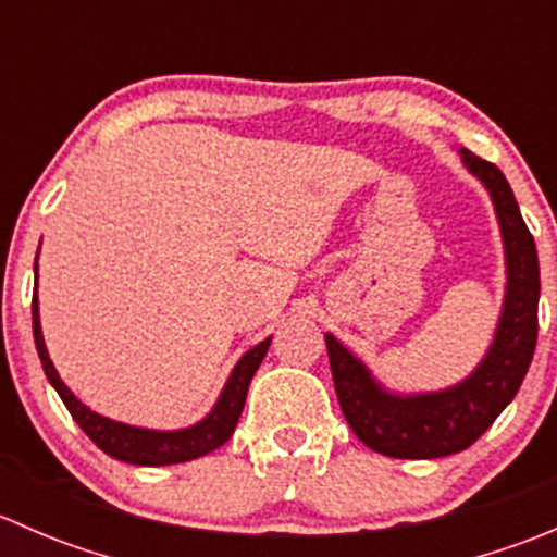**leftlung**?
<instances>
[{
  "label": "left lung",
  "mask_w": 557,
  "mask_h": 557,
  "mask_svg": "<svg viewBox=\"0 0 557 557\" xmlns=\"http://www.w3.org/2000/svg\"><path fill=\"white\" fill-rule=\"evenodd\" d=\"M458 156L491 196L504 245L502 312L480 363L455 385L401 393L380 383L350 347L325 334L342 414L363 445L387 458H445L474 445L520 391L536 347V245L502 170L466 148H458Z\"/></svg>",
  "instance_id": "8db88e82"
}]
</instances>
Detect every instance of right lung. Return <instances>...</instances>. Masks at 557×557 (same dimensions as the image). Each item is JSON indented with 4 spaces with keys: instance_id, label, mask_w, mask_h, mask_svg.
<instances>
[{
    "instance_id": "add662e5",
    "label": "right lung",
    "mask_w": 557,
    "mask_h": 557,
    "mask_svg": "<svg viewBox=\"0 0 557 557\" xmlns=\"http://www.w3.org/2000/svg\"><path fill=\"white\" fill-rule=\"evenodd\" d=\"M32 329H35V345L45 374H48L50 385L55 387L61 401L66 404V409H70V414L75 418V423L86 431L88 440H91L99 450H104L110 458L134 466L185 463V460L210 455L212 450H218L223 442H228V436L237 429L239 414H243L247 387H250L252 374L258 372V367H261L263 356H267L269 350V342H272V336H267V339L258 342L256 347L243 352V358L234 363L232 374H228L218 401L212 404L210 412L201 420H196L194 425H185V429H145V425H128L121 423V420H112L94 412V409L88 407V404H83L81 398L70 391V385L59 377V372H55L53 361H50L48 356V347H45L42 325H39L37 290L35 299H32Z\"/></svg>"
}]
</instances>
